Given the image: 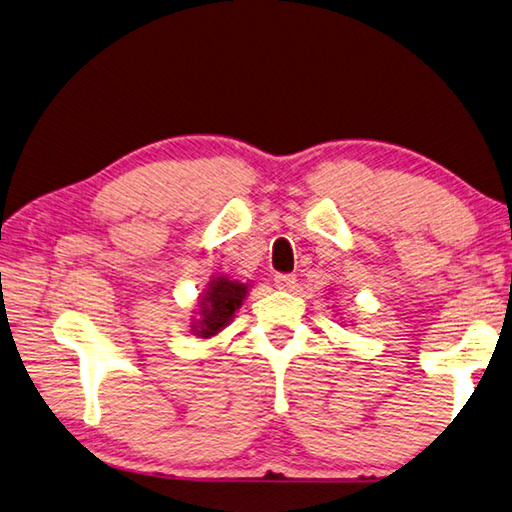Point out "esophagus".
<instances>
[{
    "instance_id": "esophagus-1",
    "label": "esophagus",
    "mask_w": 512,
    "mask_h": 512,
    "mask_svg": "<svg viewBox=\"0 0 512 512\" xmlns=\"http://www.w3.org/2000/svg\"><path fill=\"white\" fill-rule=\"evenodd\" d=\"M295 275H288V273H277L275 275V286L280 288V291H291L295 288Z\"/></svg>"
}]
</instances>
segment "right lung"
<instances>
[{
  "instance_id": "1",
  "label": "right lung",
  "mask_w": 512,
  "mask_h": 512,
  "mask_svg": "<svg viewBox=\"0 0 512 512\" xmlns=\"http://www.w3.org/2000/svg\"><path fill=\"white\" fill-rule=\"evenodd\" d=\"M248 295V284L232 280L228 275H215L208 288L199 295V309L192 315V333L208 340L224 331L235 318L237 309Z\"/></svg>"
}]
</instances>
